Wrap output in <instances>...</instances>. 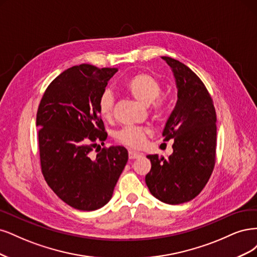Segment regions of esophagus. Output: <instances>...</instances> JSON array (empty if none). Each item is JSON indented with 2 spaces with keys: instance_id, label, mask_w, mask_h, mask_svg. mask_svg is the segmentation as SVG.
Returning a JSON list of instances; mask_svg holds the SVG:
<instances>
[{
  "instance_id": "esophagus-1",
  "label": "esophagus",
  "mask_w": 257,
  "mask_h": 257,
  "mask_svg": "<svg viewBox=\"0 0 257 257\" xmlns=\"http://www.w3.org/2000/svg\"><path fill=\"white\" fill-rule=\"evenodd\" d=\"M143 155L141 153H137V152H134V151H130L129 152V159H138L140 158V157H142Z\"/></svg>"
}]
</instances>
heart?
Returning a JSON list of instances; mask_svg holds the SVG:
<instances>
[{
	"instance_id": "obj_1",
	"label": "heart",
	"mask_w": 257,
	"mask_h": 257,
	"mask_svg": "<svg viewBox=\"0 0 257 257\" xmlns=\"http://www.w3.org/2000/svg\"><path fill=\"white\" fill-rule=\"evenodd\" d=\"M126 92L141 104L150 105L151 112L157 119H162L165 115V105L162 99H159L162 86L160 81L151 73L140 72L131 77L125 84ZM114 97L110 90L100 96L98 100V111L104 119L113 116ZM151 131L148 128L128 126L120 129L115 138L119 143L132 147L140 148L145 143L146 138Z\"/></svg>"
}]
</instances>
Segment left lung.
I'll use <instances>...</instances> for the list:
<instances>
[{
    "instance_id": "8db88e82",
    "label": "left lung",
    "mask_w": 257,
    "mask_h": 257,
    "mask_svg": "<svg viewBox=\"0 0 257 257\" xmlns=\"http://www.w3.org/2000/svg\"><path fill=\"white\" fill-rule=\"evenodd\" d=\"M177 87V102L162 132L174 140L168 158L148 155L152 169L145 176L151 193L159 201L176 205L193 200L208 181L216 161L217 116L204 83L188 66L169 56Z\"/></svg>"
}]
</instances>
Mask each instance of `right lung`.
<instances>
[{"label": "right lung", "mask_w": 257, "mask_h": 257, "mask_svg": "<svg viewBox=\"0 0 257 257\" xmlns=\"http://www.w3.org/2000/svg\"><path fill=\"white\" fill-rule=\"evenodd\" d=\"M116 71L73 66L51 82L38 106L41 171L53 192L78 210H96L109 202L128 161L123 146L90 155L107 137L98 100Z\"/></svg>", "instance_id": "right-lung-1"}]
</instances>
